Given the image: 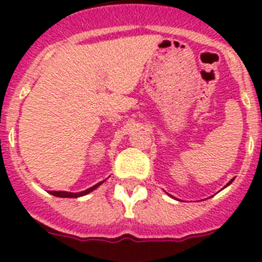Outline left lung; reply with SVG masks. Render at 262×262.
Masks as SVG:
<instances>
[{"instance_id":"obj_1","label":"left lung","mask_w":262,"mask_h":262,"mask_svg":"<svg viewBox=\"0 0 262 262\" xmlns=\"http://www.w3.org/2000/svg\"><path fill=\"white\" fill-rule=\"evenodd\" d=\"M232 181H233V180H231V181H230V182H228V184H227V185H226V186H228V185H230V184H231V182H232ZM226 186H224V187H226Z\"/></svg>"}]
</instances>
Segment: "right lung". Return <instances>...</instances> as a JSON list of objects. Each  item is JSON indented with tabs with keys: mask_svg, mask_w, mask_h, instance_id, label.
<instances>
[{
	"mask_svg": "<svg viewBox=\"0 0 262 262\" xmlns=\"http://www.w3.org/2000/svg\"><path fill=\"white\" fill-rule=\"evenodd\" d=\"M103 181L98 182L97 185H94V186L89 187V189H86V190L84 191H80V193H69V191H48L50 194H52V195L55 196H60V198H78V196H82V195H86V194L92 193V191L94 190V189H97V187L99 186V185H102Z\"/></svg>",
	"mask_w": 262,
	"mask_h": 262,
	"instance_id": "add662e5",
	"label": "right lung"
}]
</instances>
